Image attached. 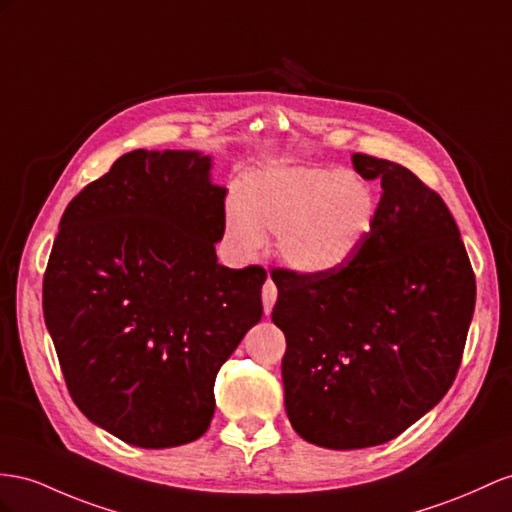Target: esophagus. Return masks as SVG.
Instances as JSON below:
<instances>
[{
    "label": "esophagus",
    "mask_w": 512,
    "mask_h": 512,
    "mask_svg": "<svg viewBox=\"0 0 512 512\" xmlns=\"http://www.w3.org/2000/svg\"><path fill=\"white\" fill-rule=\"evenodd\" d=\"M261 300H264V311H266V316H268V313L274 307V303H277V287H274L272 279H268L266 285H264V290H261Z\"/></svg>",
    "instance_id": "obj_1"
}]
</instances>
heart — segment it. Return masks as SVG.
Here are the masks:
<instances>
[{
	"label": "heart",
	"instance_id": "1",
	"mask_svg": "<svg viewBox=\"0 0 512 512\" xmlns=\"http://www.w3.org/2000/svg\"><path fill=\"white\" fill-rule=\"evenodd\" d=\"M376 220L374 190L337 166L272 164L242 183L225 207L233 248L255 255L266 231L277 233V253L303 274H329L359 253Z\"/></svg>",
	"mask_w": 512,
	"mask_h": 512
}]
</instances>
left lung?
<instances>
[{
	"mask_svg": "<svg viewBox=\"0 0 512 512\" xmlns=\"http://www.w3.org/2000/svg\"><path fill=\"white\" fill-rule=\"evenodd\" d=\"M381 179L374 227L329 274L272 270V322L292 428L329 450L396 439L452 387L476 305V279L441 196L409 168L355 153Z\"/></svg>",
	"mask_w": 512,
	"mask_h": 512,
	"instance_id": "1",
	"label": "left lung"
}]
</instances>
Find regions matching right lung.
<instances>
[{
    "mask_svg": "<svg viewBox=\"0 0 512 512\" xmlns=\"http://www.w3.org/2000/svg\"><path fill=\"white\" fill-rule=\"evenodd\" d=\"M225 196L209 155L138 149L62 214L47 331L77 409L129 445L199 439L218 370L264 313L266 270L218 264Z\"/></svg>",
    "mask_w": 512,
    "mask_h": 512,
    "instance_id": "right-lung-1",
    "label": "right lung"
}]
</instances>
